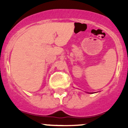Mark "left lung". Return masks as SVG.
<instances>
[{
  "label": "left lung",
  "instance_id": "left-lung-1",
  "mask_svg": "<svg viewBox=\"0 0 128 128\" xmlns=\"http://www.w3.org/2000/svg\"><path fill=\"white\" fill-rule=\"evenodd\" d=\"M90 94H92V93H90Z\"/></svg>",
  "mask_w": 128,
  "mask_h": 128
}]
</instances>
